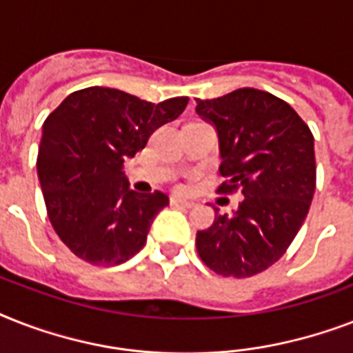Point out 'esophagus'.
<instances>
[{
    "label": "esophagus",
    "mask_w": 353,
    "mask_h": 353,
    "mask_svg": "<svg viewBox=\"0 0 353 353\" xmlns=\"http://www.w3.org/2000/svg\"><path fill=\"white\" fill-rule=\"evenodd\" d=\"M170 205H174V207H183V209H192L196 203H194V201H190V199H185V198H172Z\"/></svg>",
    "instance_id": "obj_1"
}]
</instances>
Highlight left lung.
Here are the masks:
<instances>
[{"instance_id": "obj_1", "label": "left lung", "mask_w": 353, "mask_h": 353, "mask_svg": "<svg viewBox=\"0 0 353 353\" xmlns=\"http://www.w3.org/2000/svg\"><path fill=\"white\" fill-rule=\"evenodd\" d=\"M196 112L218 132L225 177L218 192L240 188L232 216L198 231L196 249L221 276L247 279L273 265L306 220L315 192L313 133L299 113L268 91L241 88L199 101Z\"/></svg>"}]
</instances>
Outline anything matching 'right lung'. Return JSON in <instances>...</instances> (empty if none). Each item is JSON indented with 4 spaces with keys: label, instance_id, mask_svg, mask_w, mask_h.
Returning a JSON list of instances; mask_svg holds the SVG:
<instances>
[{
    "label": "right lung",
    "instance_id": "right-lung-1",
    "mask_svg": "<svg viewBox=\"0 0 353 353\" xmlns=\"http://www.w3.org/2000/svg\"><path fill=\"white\" fill-rule=\"evenodd\" d=\"M187 104L188 97L152 104L93 85L65 97L46 119L38 179L49 221L71 252L95 265H119L143 249L168 196L130 190L124 161Z\"/></svg>",
    "mask_w": 353,
    "mask_h": 353
}]
</instances>
